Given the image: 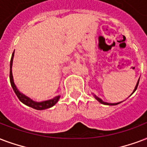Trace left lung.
I'll return each mask as SVG.
<instances>
[{
	"mask_svg": "<svg viewBox=\"0 0 147 147\" xmlns=\"http://www.w3.org/2000/svg\"><path fill=\"white\" fill-rule=\"evenodd\" d=\"M139 81H140V79H139L138 82H137V84H136V87H135V88H134V90H133V92H134L136 91V88H137V86H138V84H139ZM133 93H132V94H133ZM132 94H131V95H132ZM95 97H96V99H97V100H98V102H100V103L104 104V105H109V106H115V105H117V104L120 103V102H118V103H107V102H103V101L102 100V99H101V98H98V97H96V96H95Z\"/></svg>",
	"mask_w": 147,
	"mask_h": 147,
	"instance_id": "left-lung-1",
	"label": "left lung"
}]
</instances>
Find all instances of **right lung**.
<instances>
[{"instance_id": "1", "label": "right lung", "mask_w": 147, "mask_h": 147, "mask_svg": "<svg viewBox=\"0 0 147 147\" xmlns=\"http://www.w3.org/2000/svg\"><path fill=\"white\" fill-rule=\"evenodd\" d=\"M14 53V51L12 54L11 61H10V82H11V85L12 86V88H13V90L16 94V96H18V98H19V100L21 101V102L25 104L26 106H30L31 108L34 109H38V110L46 109L51 108L54 105H55L56 102L59 101L60 96H56L55 98H54L53 99H51V100L45 101V102H37L31 100V98H29L28 97H27L23 94L20 93V92L18 90V88H16V86L14 85V80H13V76H12V69H11V68H12V63H13Z\"/></svg>"}]
</instances>
